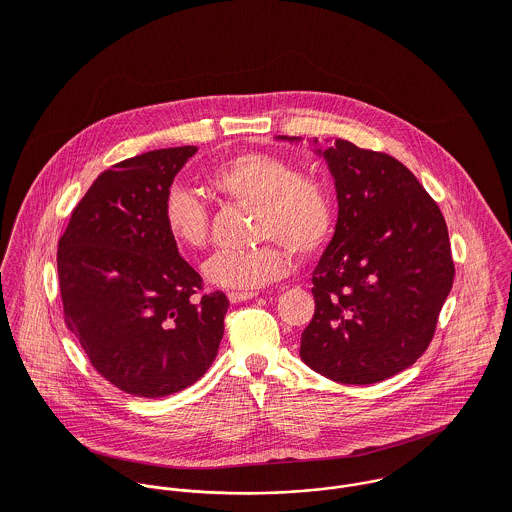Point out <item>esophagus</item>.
Wrapping results in <instances>:
<instances>
[{
  "mask_svg": "<svg viewBox=\"0 0 512 512\" xmlns=\"http://www.w3.org/2000/svg\"><path fill=\"white\" fill-rule=\"evenodd\" d=\"M258 293L254 292H228V299L230 303H242V301H248L252 297H256Z\"/></svg>",
  "mask_w": 512,
  "mask_h": 512,
  "instance_id": "esophagus-1",
  "label": "esophagus"
}]
</instances>
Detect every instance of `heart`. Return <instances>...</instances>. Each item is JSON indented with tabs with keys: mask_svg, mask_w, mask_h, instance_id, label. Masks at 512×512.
Instances as JSON below:
<instances>
[{
	"mask_svg": "<svg viewBox=\"0 0 512 512\" xmlns=\"http://www.w3.org/2000/svg\"><path fill=\"white\" fill-rule=\"evenodd\" d=\"M220 197L258 209L256 232L272 239L250 250H220L205 264V278L222 290L250 292L282 278L290 252L307 256L319 250L333 228V199L315 177L295 173L276 155L248 151L228 159L211 175ZM171 238L183 248H203L209 238V213L187 189L173 187L163 205Z\"/></svg>",
	"mask_w": 512,
	"mask_h": 512,
	"instance_id": "heart-1",
	"label": "heart"
}]
</instances>
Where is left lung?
<instances>
[{
	"label": "left lung",
	"mask_w": 512,
	"mask_h": 512,
	"mask_svg": "<svg viewBox=\"0 0 512 512\" xmlns=\"http://www.w3.org/2000/svg\"><path fill=\"white\" fill-rule=\"evenodd\" d=\"M317 153L339 213L313 270L315 313L299 357L335 382L374 384L414 365L434 337L455 274L447 226L398 159L347 140Z\"/></svg>",
	"instance_id": "left-lung-1"
}]
</instances>
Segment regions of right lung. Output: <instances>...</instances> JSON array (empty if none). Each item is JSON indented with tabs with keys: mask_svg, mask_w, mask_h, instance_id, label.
<instances>
[{
	"mask_svg": "<svg viewBox=\"0 0 512 512\" xmlns=\"http://www.w3.org/2000/svg\"><path fill=\"white\" fill-rule=\"evenodd\" d=\"M195 146L153 149L98 175L59 240L65 321L92 366L120 390L163 398L213 365L228 299L203 295L163 205Z\"/></svg>",
	"mask_w": 512,
	"mask_h": 512,
	"instance_id": "1",
	"label": "right lung"
}]
</instances>
